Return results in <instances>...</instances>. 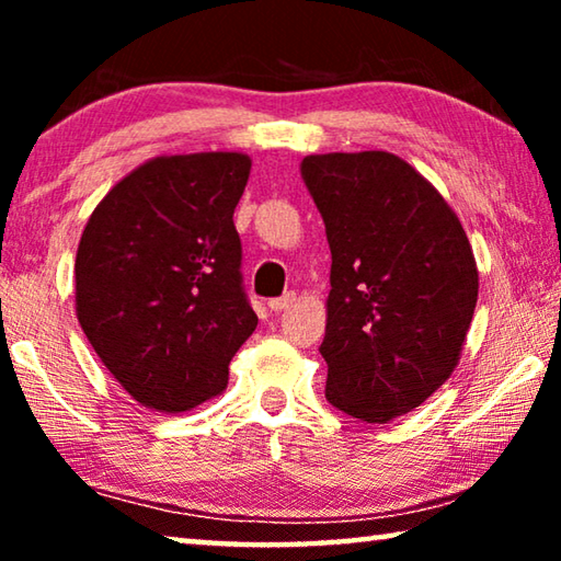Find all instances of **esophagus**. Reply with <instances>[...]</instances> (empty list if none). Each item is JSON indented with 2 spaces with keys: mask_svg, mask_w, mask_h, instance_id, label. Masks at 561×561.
Here are the masks:
<instances>
[{
  "mask_svg": "<svg viewBox=\"0 0 561 561\" xmlns=\"http://www.w3.org/2000/svg\"><path fill=\"white\" fill-rule=\"evenodd\" d=\"M294 301H297V294H294V291H287V294H284V297H279V299H270V301H267V307L274 311V314H279V311L289 309Z\"/></svg>",
  "mask_w": 561,
  "mask_h": 561,
  "instance_id": "esophagus-1",
  "label": "esophagus"
}]
</instances>
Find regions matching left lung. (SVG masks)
Instances as JSON below:
<instances>
[{
	"instance_id": "8db88e82",
	"label": "left lung",
	"mask_w": 561,
	"mask_h": 561,
	"mask_svg": "<svg viewBox=\"0 0 561 561\" xmlns=\"http://www.w3.org/2000/svg\"><path fill=\"white\" fill-rule=\"evenodd\" d=\"M301 175L331 247L327 398L388 423L458 366L478 304L470 240L433 183L386 150L307 156Z\"/></svg>"
}]
</instances>
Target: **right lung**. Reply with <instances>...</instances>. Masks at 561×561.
Segmentation results:
<instances>
[{
  "label": "right lung",
  "mask_w": 561,
  "mask_h": 561,
  "mask_svg": "<svg viewBox=\"0 0 561 561\" xmlns=\"http://www.w3.org/2000/svg\"><path fill=\"white\" fill-rule=\"evenodd\" d=\"M244 153L158 156L118 180L76 250V317L140 405L185 413L227 388L257 314L242 289L232 215Z\"/></svg>",
  "instance_id": "right-lung-1"
}]
</instances>
